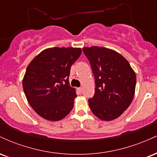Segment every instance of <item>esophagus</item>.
Returning <instances> with one entry per match:
<instances>
[{
	"label": "esophagus",
	"instance_id": "esophagus-1",
	"mask_svg": "<svg viewBox=\"0 0 157 157\" xmlns=\"http://www.w3.org/2000/svg\"><path fill=\"white\" fill-rule=\"evenodd\" d=\"M77 90H78V91H79V92H80V93H82V88H78V89H77Z\"/></svg>",
	"mask_w": 157,
	"mask_h": 157
}]
</instances>
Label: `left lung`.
<instances>
[{
  "mask_svg": "<svg viewBox=\"0 0 157 157\" xmlns=\"http://www.w3.org/2000/svg\"><path fill=\"white\" fill-rule=\"evenodd\" d=\"M95 80V93L89 100L92 113L105 121L119 117L132 102L136 75L118 52L103 47L82 48Z\"/></svg>",
  "mask_w": 157,
  "mask_h": 157,
  "instance_id": "8db88e82",
  "label": "left lung"
}]
</instances>
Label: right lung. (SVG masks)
Here are the masks:
<instances>
[{
    "instance_id": "add662e5",
    "label": "right lung",
    "mask_w": 157,
    "mask_h": 157,
    "mask_svg": "<svg viewBox=\"0 0 157 157\" xmlns=\"http://www.w3.org/2000/svg\"><path fill=\"white\" fill-rule=\"evenodd\" d=\"M81 52L80 48H47L27 67L23 91L29 105L43 118L58 121L72 110L77 94L69 86L68 77Z\"/></svg>"
}]
</instances>
